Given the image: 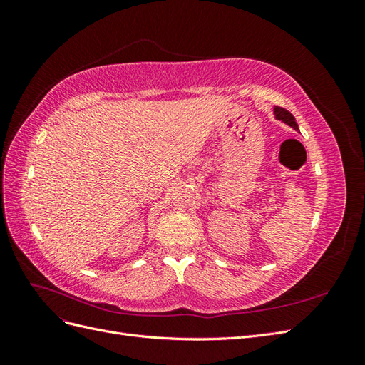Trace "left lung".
I'll list each match as a JSON object with an SVG mask.
<instances>
[{
    "label": "left lung",
    "instance_id": "1",
    "mask_svg": "<svg viewBox=\"0 0 365 365\" xmlns=\"http://www.w3.org/2000/svg\"><path fill=\"white\" fill-rule=\"evenodd\" d=\"M274 115H275V118H277V120H282L283 123H286L288 126L294 128L295 130H298V125H297V121H295V117L289 111H286L284 108L274 106Z\"/></svg>",
    "mask_w": 365,
    "mask_h": 365
}]
</instances>
